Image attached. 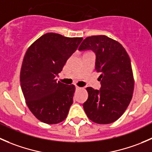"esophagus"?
<instances>
[{"mask_svg": "<svg viewBox=\"0 0 152 152\" xmlns=\"http://www.w3.org/2000/svg\"><path fill=\"white\" fill-rule=\"evenodd\" d=\"M76 90H81V89H82V87H79V86H76Z\"/></svg>", "mask_w": 152, "mask_h": 152, "instance_id": "1", "label": "esophagus"}]
</instances>
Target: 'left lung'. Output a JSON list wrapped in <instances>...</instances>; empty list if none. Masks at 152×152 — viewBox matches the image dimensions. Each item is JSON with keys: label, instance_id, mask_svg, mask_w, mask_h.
<instances>
[{"label": "left lung", "instance_id": "obj_1", "mask_svg": "<svg viewBox=\"0 0 152 152\" xmlns=\"http://www.w3.org/2000/svg\"><path fill=\"white\" fill-rule=\"evenodd\" d=\"M79 50L96 53L95 70L101 73L100 90L86 88V115L96 124L113 123L124 114L132 98L134 81L129 56L120 42L105 35L85 38Z\"/></svg>", "mask_w": 152, "mask_h": 152}]
</instances>
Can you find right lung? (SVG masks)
Wrapping results in <instances>:
<instances>
[{
    "label": "right lung",
    "mask_w": 152,
    "mask_h": 152,
    "mask_svg": "<svg viewBox=\"0 0 152 152\" xmlns=\"http://www.w3.org/2000/svg\"><path fill=\"white\" fill-rule=\"evenodd\" d=\"M82 39L47 33L34 42L24 56L21 89L30 111L43 123L59 124L67 118L76 87L57 82L55 77Z\"/></svg>",
    "instance_id": "right-lung-1"
}]
</instances>
